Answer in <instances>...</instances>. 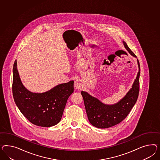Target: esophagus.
I'll return each instance as SVG.
<instances>
[{
    "instance_id": "obj_1",
    "label": "esophagus",
    "mask_w": 160,
    "mask_h": 160,
    "mask_svg": "<svg viewBox=\"0 0 160 160\" xmlns=\"http://www.w3.org/2000/svg\"><path fill=\"white\" fill-rule=\"evenodd\" d=\"M74 87H75L76 89H77V90H80V89L82 88V86H83V84H82V80H79V79H78V80H76L74 82Z\"/></svg>"
}]
</instances>
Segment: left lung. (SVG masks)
<instances>
[{"label":"left lung","instance_id":"left-lung-1","mask_svg":"<svg viewBox=\"0 0 160 160\" xmlns=\"http://www.w3.org/2000/svg\"><path fill=\"white\" fill-rule=\"evenodd\" d=\"M123 43L130 54L137 58L125 42L123 41ZM137 61L138 72L132 88L117 103L112 105L104 104L86 91H81L87 117L92 125L101 129L108 128L119 123L128 115L137 101L139 92L140 67L138 59Z\"/></svg>","mask_w":160,"mask_h":160}]
</instances>
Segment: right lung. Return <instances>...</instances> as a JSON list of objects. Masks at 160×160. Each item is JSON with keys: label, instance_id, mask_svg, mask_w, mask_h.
<instances>
[{"label": "right lung", "instance_id": "right-lung-1", "mask_svg": "<svg viewBox=\"0 0 160 160\" xmlns=\"http://www.w3.org/2000/svg\"><path fill=\"white\" fill-rule=\"evenodd\" d=\"M13 98L22 114L35 125L48 128L58 124L69 96L73 92V80L38 93L29 91L22 83L16 60L13 65Z\"/></svg>", "mask_w": 160, "mask_h": 160}]
</instances>
